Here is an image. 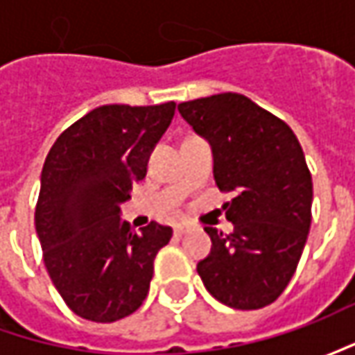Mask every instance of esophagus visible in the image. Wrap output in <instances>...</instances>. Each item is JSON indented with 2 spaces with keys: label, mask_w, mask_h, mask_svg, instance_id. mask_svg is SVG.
Here are the masks:
<instances>
[{
  "label": "esophagus",
  "mask_w": 355,
  "mask_h": 355,
  "mask_svg": "<svg viewBox=\"0 0 355 355\" xmlns=\"http://www.w3.org/2000/svg\"><path fill=\"white\" fill-rule=\"evenodd\" d=\"M173 231H175V235H184V233H187L189 231V225H185V223H178V225L173 227Z\"/></svg>",
  "instance_id": "obj_1"
}]
</instances>
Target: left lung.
Masks as SVG:
<instances>
[{
  "label": "left lung",
  "mask_w": 355,
  "mask_h": 355,
  "mask_svg": "<svg viewBox=\"0 0 355 355\" xmlns=\"http://www.w3.org/2000/svg\"><path fill=\"white\" fill-rule=\"evenodd\" d=\"M180 114L213 152V178L233 233L205 227L211 252L198 272L213 298L257 310L293 279L312 221V175L294 132L237 92L182 103Z\"/></svg>",
  "instance_id": "1"
}]
</instances>
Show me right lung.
<instances>
[{
  "label": "right lung",
  "mask_w": 355,
  "mask_h": 355,
  "mask_svg": "<svg viewBox=\"0 0 355 355\" xmlns=\"http://www.w3.org/2000/svg\"><path fill=\"white\" fill-rule=\"evenodd\" d=\"M175 103L106 104L62 132L47 154L35 229L55 288L76 316L116 322L142 306L170 227L142 233L120 205L142 182L148 159L171 124Z\"/></svg>",
  "instance_id": "1"
}]
</instances>
